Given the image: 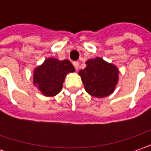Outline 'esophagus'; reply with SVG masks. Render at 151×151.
Here are the masks:
<instances>
[{"instance_id": "obj_1", "label": "esophagus", "mask_w": 151, "mask_h": 151, "mask_svg": "<svg viewBox=\"0 0 151 151\" xmlns=\"http://www.w3.org/2000/svg\"><path fill=\"white\" fill-rule=\"evenodd\" d=\"M73 65H74V66H75V68H76V71L78 70V68H79V62H74L73 63Z\"/></svg>"}]
</instances>
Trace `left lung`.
<instances>
[{
  "instance_id": "1",
  "label": "left lung",
  "mask_w": 151,
  "mask_h": 151,
  "mask_svg": "<svg viewBox=\"0 0 151 151\" xmlns=\"http://www.w3.org/2000/svg\"><path fill=\"white\" fill-rule=\"evenodd\" d=\"M86 65L78 73L86 91L97 98L111 95L119 82V68L100 57L89 59Z\"/></svg>"
}]
</instances>
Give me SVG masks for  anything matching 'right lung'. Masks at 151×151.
I'll list each match as a JSON object with an SVG mask.
<instances>
[{
    "label": "right lung",
    "mask_w": 151,
    "mask_h": 151,
    "mask_svg": "<svg viewBox=\"0 0 151 151\" xmlns=\"http://www.w3.org/2000/svg\"><path fill=\"white\" fill-rule=\"evenodd\" d=\"M75 71L73 65L68 60L47 58L33 70L32 84L44 96H55L62 90L67 74Z\"/></svg>",
    "instance_id": "right-lung-1"
}]
</instances>
